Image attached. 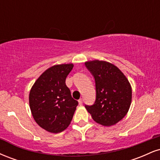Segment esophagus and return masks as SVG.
Here are the masks:
<instances>
[{
	"instance_id": "obj_1",
	"label": "esophagus",
	"mask_w": 160,
	"mask_h": 160,
	"mask_svg": "<svg viewBox=\"0 0 160 160\" xmlns=\"http://www.w3.org/2000/svg\"><path fill=\"white\" fill-rule=\"evenodd\" d=\"M78 102H79V104H80V105H82V98L79 99Z\"/></svg>"
}]
</instances>
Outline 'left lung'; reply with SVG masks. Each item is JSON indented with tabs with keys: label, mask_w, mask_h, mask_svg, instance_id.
Instances as JSON below:
<instances>
[{
	"label": "left lung",
	"mask_w": 160,
	"mask_h": 160,
	"mask_svg": "<svg viewBox=\"0 0 160 160\" xmlns=\"http://www.w3.org/2000/svg\"><path fill=\"white\" fill-rule=\"evenodd\" d=\"M86 68L95 79L96 98L92 105H85L98 123L114 125L126 115L132 102V88L122 71L109 62H86Z\"/></svg>",
	"instance_id": "left-lung-1"
}]
</instances>
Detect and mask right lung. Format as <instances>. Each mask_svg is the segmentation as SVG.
Returning a JSON list of instances; mask_svg holds the SVG:
<instances>
[{
	"label": "right lung",
	"mask_w": 160,
	"mask_h": 160,
	"mask_svg": "<svg viewBox=\"0 0 160 160\" xmlns=\"http://www.w3.org/2000/svg\"><path fill=\"white\" fill-rule=\"evenodd\" d=\"M73 67V64H63L49 68L30 91L29 104L33 117L40 127L49 132L58 133L66 129L78 105L65 84Z\"/></svg>",
	"instance_id": "right-lung-1"
}]
</instances>
